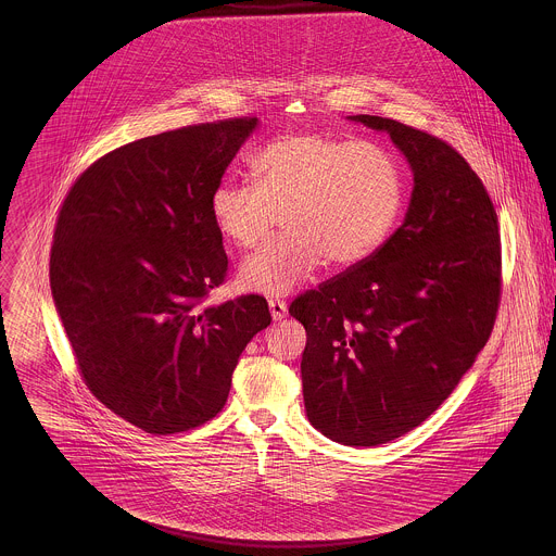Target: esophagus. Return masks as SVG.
Segmentation results:
<instances>
[{"label":"esophagus","instance_id":"obj_1","mask_svg":"<svg viewBox=\"0 0 556 556\" xmlns=\"http://www.w3.org/2000/svg\"><path fill=\"white\" fill-rule=\"evenodd\" d=\"M269 313L274 320H282L287 317V304L280 302V300H269Z\"/></svg>","mask_w":556,"mask_h":556}]
</instances>
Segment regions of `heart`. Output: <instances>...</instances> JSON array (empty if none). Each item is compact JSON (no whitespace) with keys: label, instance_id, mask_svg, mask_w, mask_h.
<instances>
[{"label":"heart","instance_id":"1","mask_svg":"<svg viewBox=\"0 0 556 556\" xmlns=\"http://www.w3.org/2000/svg\"><path fill=\"white\" fill-rule=\"evenodd\" d=\"M254 184L223 181L210 197L220 236L254 248L282 220L287 233L241 265V287L287 295L318 265L353 267L372 256L396 225L404 181L377 143L325 135H285L252 160Z\"/></svg>","mask_w":556,"mask_h":556}]
</instances>
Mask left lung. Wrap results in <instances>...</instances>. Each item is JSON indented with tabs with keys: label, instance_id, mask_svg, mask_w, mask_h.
<instances>
[{
	"label": "left lung",
	"instance_id": "1",
	"mask_svg": "<svg viewBox=\"0 0 556 556\" xmlns=\"http://www.w3.org/2000/svg\"><path fill=\"white\" fill-rule=\"evenodd\" d=\"M413 170L404 223L372 256L289 306L308 333L304 404L327 439L375 447L417 428L450 396L490 338L501 302L494 205L450 143L390 117Z\"/></svg>",
	"mask_w": 556,
	"mask_h": 556
}]
</instances>
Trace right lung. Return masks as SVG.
<instances>
[{"label": "right lung", "instance_id": "add662e5", "mask_svg": "<svg viewBox=\"0 0 556 556\" xmlns=\"http://www.w3.org/2000/svg\"><path fill=\"white\" fill-rule=\"evenodd\" d=\"M256 117L186 126L87 166L58 216L51 293L87 390L150 434L216 417L265 298L203 306L229 258L210 197Z\"/></svg>", "mask_w": 556, "mask_h": 556}]
</instances>
